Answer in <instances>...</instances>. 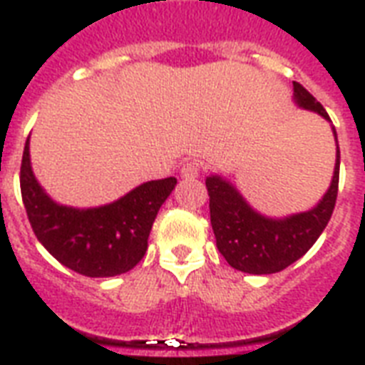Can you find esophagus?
Masks as SVG:
<instances>
[{"mask_svg":"<svg viewBox=\"0 0 365 365\" xmlns=\"http://www.w3.org/2000/svg\"><path fill=\"white\" fill-rule=\"evenodd\" d=\"M200 173V165L197 161H187L182 167V176L183 178H197Z\"/></svg>","mask_w":365,"mask_h":365,"instance_id":"1","label":"esophagus"}]
</instances>
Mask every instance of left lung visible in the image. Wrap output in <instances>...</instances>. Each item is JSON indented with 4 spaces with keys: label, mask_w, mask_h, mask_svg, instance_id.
<instances>
[{
    "label": "left lung",
    "mask_w": 365,
    "mask_h": 365,
    "mask_svg": "<svg viewBox=\"0 0 365 365\" xmlns=\"http://www.w3.org/2000/svg\"><path fill=\"white\" fill-rule=\"evenodd\" d=\"M292 88L296 105L304 110L317 112L331 123L321 103L304 86L292 82ZM331 133L336 136L337 146L334 176L324 197L307 212L292 213L287 217H268L257 212L229 180L219 174H210L206 178L210 219L217 250L232 268L255 275L275 274L296 262L313 247L322 230L327 229L337 198L339 144L334 125Z\"/></svg>",
    "instance_id": "1"
}]
</instances>
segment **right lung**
Masks as SVG:
<instances>
[{
	"label": "right lung",
	"mask_w": 365,
	"mask_h": 365,
	"mask_svg": "<svg viewBox=\"0 0 365 365\" xmlns=\"http://www.w3.org/2000/svg\"><path fill=\"white\" fill-rule=\"evenodd\" d=\"M176 183V178L140 183L97 208L63 206L37 182L29 159V138L24 146L20 189L31 229L58 262L86 277H114L140 262L157 212Z\"/></svg>",
	"instance_id": "right-lung-1"
}]
</instances>
